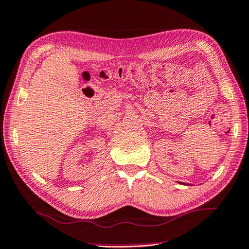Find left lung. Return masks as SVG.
<instances>
[{
  "label": "left lung",
  "instance_id": "8db88e82",
  "mask_svg": "<svg viewBox=\"0 0 249 249\" xmlns=\"http://www.w3.org/2000/svg\"><path fill=\"white\" fill-rule=\"evenodd\" d=\"M181 184H184V183H181Z\"/></svg>",
  "mask_w": 249,
  "mask_h": 249
}]
</instances>
